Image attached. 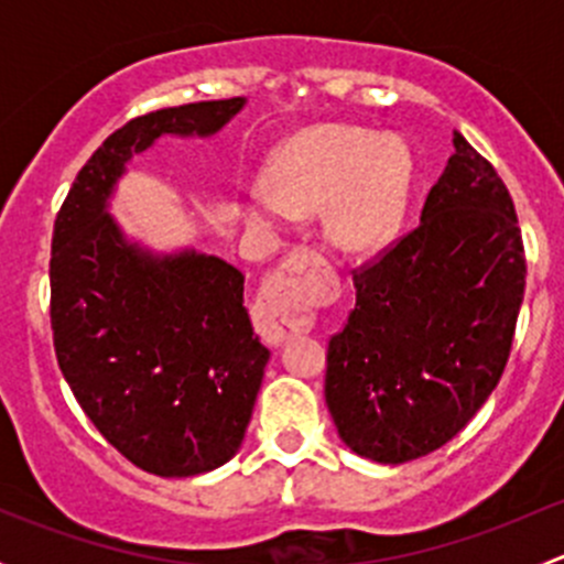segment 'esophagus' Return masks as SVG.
<instances>
[{
  "label": "esophagus",
  "instance_id": "esophagus-1",
  "mask_svg": "<svg viewBox=\"0 0 564 564\" xmlns=\"http://www.w3.org/2000/svg\"><path fill=\"white\" fill-rule=\"evenodd\" d=\"M318 264V256L311 250H297L289 256L267 286L261 289L256 303V329L267 344H283L294 335L308 333L314 314L308 308L311 289L303 283V272Z\"/></svg>",
  "mask_w": 564,
  "mask_h": 564
}]
</instances>
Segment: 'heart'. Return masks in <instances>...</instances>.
Returning a JSON list of instances; mask_svg holds the SVG:
<instances>
[{
    "label": "heart",
    "mask_w": 564,
    "mask_h": 564,
    "mask_svg": "<svg viewBox=\"0 0 564 564\" xmlns=\"http://www.w3.org/2000/svg\"><path fill=\"white\" fill-rule=\"evenodd\" d=\"M412 180L406 147L357 128H316L289 141L270 166V187L246 198L248 224L270 229L292 213H322L335 248L366 253L401 220Z\"/></svg>",
    "instance_id": "b5f03b06"
}]
</instances>
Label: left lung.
<instances>
[{"mask_svg": "<svg viewBox=\"0 0 564 564\" xmlns=\"http://www.w3.org/2000/svg\"><path fill=\"white\" fill-rule=\"evenodd\" d=\"M456 152L420 226L355 272L357 303L329 338L324 401L357 456L406 464L453 440L497 388L524 300V242L508 187Z\"/></svg>", "mask_w": 564, "mask_h": 564, "instance_id": "obj_1", "label": "left lung"}]
</instances>
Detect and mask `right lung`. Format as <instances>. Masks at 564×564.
Masks as SVG:
<instances>
[{
  "label": "right lung",
  "mask_w": 564,
  "mask_h": 564,
  "mask_svg": "<svg viewBox=\"0 0 564 564\" xmlns=\"http://www.w3.org/2000/svg\"><path fill=\"white\" fill-rule=\"evenodd\" d=\"M246 98L130 119L84 163L51 240L56 362L84 414L130 464L193 477L240 451L270 349L250 327L246 275L193 248L158 253L108 213L133 155L163 135L209 139Z\"/></svg>",
  "instance_id": "add662e5"
}]
</instances>
